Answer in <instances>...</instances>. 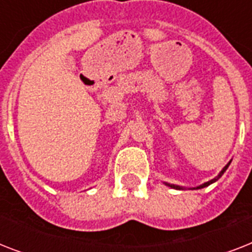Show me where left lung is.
<instances>
[{
    "mask_svg": "<svg viewBox=\"0 0 252 252\" xmlns=\"http://www.w3.org/2000/svg\"><path fill=\"white\" fill-rule=\"evenodd\" d=\"M229 165H230V162H229V163H227V165H226V166H225V167H223V168H222V171L220 172L219 175L216 176L215 179H212V180H209V182H207V183H204V184H201V186H199V187H196V189H199V188H204V187H207V186H209V184H212V183H215L216 180H219V179H220V178H221V176H222V174H223V172L226 171V168H227V167H229ZM167 186H170V187H171V188H175V189H182V188H180V187H179V186H175V184H167Z\"/></svg>",
    "mask_w": 252,
    "mask_h": 252,
    "instance_id": "obj_1",
    "label": "left lung"
}]
</instances>
